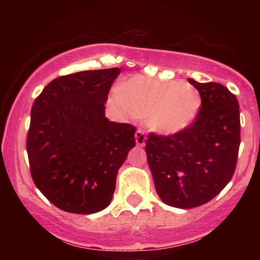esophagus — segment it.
<instances>
[{
	"instance_id": "34e87169",
	"label": "esophagus",
	"mask_w": 260,
	"mask_h": 260,
	"mask_svg": "<svg viewBox=\"0 0 260 260\" xmlns=\"http://www.w3.org/2000/svg\"><path fill=\"white\" fill-rule=\"evenodd\" d=\"M145 140H147V133L144 129H138L136 132V142L139 147H144Z\"/></svg>"
}]
</instances>
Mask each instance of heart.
Masks as SVG:
<instances>
[{
  "label": "heart",
  "instance_id": "heart-1",
  "mask_svg": "<svg viewBox=\"0 0 260 260\" xmlns=\"http://www.w3.org/2000/svg\"><path fill=\"white\" fill-rule=\"evenodd\" d=\"M113 99L134 116H149L150 126L165 134L178 133L189 127L201 107L199 92L189 83L164 82L143 76L127 80Z\"/></svg>",
  "mask_w": 260,
  "mask_h": 260
}]
</instances>
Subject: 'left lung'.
<instances>
[{"instance_id": "8db88e82", "label": "left lung", "mask_w": 260, "mask_h": 260, "mask_svg": "<svg viewBox=\"0 0 260 260\" xmlns=\"http://www.w3.org/2000/svg\"><path fill=\"white\" fill-rule=\"evenodd\" d=\"M202 105L189 127L145 143L155 189L170 207L190 209L219 194L235 174L241 143L237 98L219 83L188 79Z\"/></svg>"}]
</instances>
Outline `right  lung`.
I'll use <instances>...</instances> for the list:
<instances>
[{
  "label": "right lung",
  "mask_w": 260,
  "mask_h": 260,
  "mask_svg": "<svg viewBox=\"0 0 260 260\" xmlns=\"http://www.w3.org/2000/svg\"><path fill=\"white\" fill-rule=\"evenodd\" d=\"M120 68L53 79L31 107L26 137L35 186L58 209L92 214L111 202L118 169L136 145V127L105 117Z\"/></svg>",
  "instance_id": "right-lung-1"
}]
</instances>
